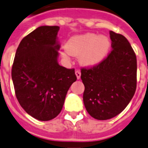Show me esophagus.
<instances>
[{
    "label": "esophagus",
    "instance_id": "esophagus-1",
    "mask_svg": "<svg viewBox=\"0 0 148 148\" xmlns=\"http://www.w3.org/2000/svg\"><path fill=\"white\" fill-rule=\"evenodd\" d=\"M81 72H80L79 70H76V78H77V79H80V78H81Z\"/></svg>",
    "mask_w": 148,
    "mask_h": 148
}]
</instances>
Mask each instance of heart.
<instances>
[{
  "mask_svg": "<svg viewBox=\"0 0 148 148\" xmlns=\"http://www.w3.org/2000/svg\"><path fill=\"white\" fill-rule=\"evenodd\" d=\"M110 46L111 43L107 36L86 33L72 37L67 42L65 49L68 53L79 56L82 65L94 66L107 56Z\"/></svg>",
  "mask_w": 148,
  "mask_h": 148,
  "instance_id": "heart-1",
  "label": "heart"
}]
</instances>
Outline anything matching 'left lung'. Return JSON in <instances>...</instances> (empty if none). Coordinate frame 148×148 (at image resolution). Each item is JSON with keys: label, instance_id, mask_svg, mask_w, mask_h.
<instances>
[{"label": "left lung", "instance_id": "1", "mask_svg": "<svg viewBox=\"0 0 148 148\" xmlns=\"http://www.w3.org/2000/svg\"><path fill=\"white\" fill-rule=\"evenodd\" d=\"M112 49L99 63L81 67L86 111L97 120H108L127 107L137 86L136 54L128 40L110 31Z\"/></svg>", "mask_w": 148, "mask_h": 148}]
</instances>
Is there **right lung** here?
<instances>
[{
  "instance_id": "add662e5",
  "label": "right lung",
  "mask_w": 148,
  "mask_h": 148,
  "mask_svg": "<svg viewBox=\"0 0 148 148\" xmlns=\"http://www.w3.org/2000/svg\"><path fill=\"white\" fill-rule=\"evenodd\" d=\"M58 26H41L23 37L17 49L11 76L15 95L27 114L49 121L60 113L75 69L58 63Z\"/></svg>"
}]
</instances>
